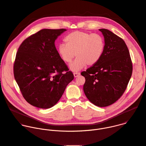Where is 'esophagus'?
I'll use <instances>...</instances> for the list:
<instances>
[{
	"instance_id": "34e87169",
	"label": "esophagus",
	"mask_w": 146,
	"mask_h": 146,
	"mask_svg": "<svg viewBox=\"0 0 146 146\" xmlns=\"http://www.w3.org/2000/svg\"><path fill=\"white\" fill-rule=\"evenodd\" d=\"M73 74H74V77H77L78 76H80V73H78V72H74V73H73Z\"/></svg>"
}]
</instances>
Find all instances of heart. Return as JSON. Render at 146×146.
I'll use <instances>...</instances> for the list:
<instances>
[{
	"instance_id": "heart-1",
	"label": "heart",
	"mask_w": 146,
	"mask_h": 146,
	"mask_svg": "<svg viewBox=\"0 0 146 146\" xmlns=\"http://www.w3.org/2000/svg\"><path fill=\"white\" fill-rule=\"evenodd\" d=\"M66 44H60L58 48L61 59L70 64L73 72H78L88 66L95 65L100 60L105 48V40L98 33H91L83 31H74L65 37Z\"/></svg>"
}]
</instances>
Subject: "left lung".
I'll return each mask as SVG.
<instances>
[{
	"label": "left lung",
	"mask_w": 146,
	"mask_h": 146,
	"mask_svg": "<svg viewBox=\"0 0 146 146\" xmlns=\"http://www.w3.org/2000/svg\"><path fill=\"white\" fill-rule=\"evenodd\" d=\"M105 38V48L97 63L82 72L83 86L88 99L95 106L112 105L125 91L132 73L128 48L122 38L106 29H100Z\"/></svg>",
	"instance_id": "obj_1"
}]
</instances>
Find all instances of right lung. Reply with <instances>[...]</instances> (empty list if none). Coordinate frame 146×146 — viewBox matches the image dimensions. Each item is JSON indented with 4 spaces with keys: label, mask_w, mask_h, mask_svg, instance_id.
I'll return each mask as SVG.
<instances>
[{
    "label": "right lung",
    "mask_w": 146,
    "mask_h": 146,
    "mask_svg": "<svg viewBox=\"0 0 146 146\" xmlns=\"http://www.w3.org/2000/svg\"><path fill=\"white\" fill-rule=\"evenodd\" d=\"M66 31L41 29L24 40L18 49L13 68L14 78L24 99L33 106H54L74 78L54 43Z\"/></svg>",
    "instance_id": "add662e5"
}]
</instances>
